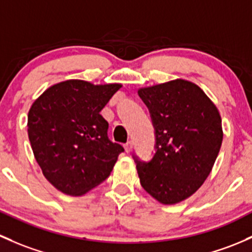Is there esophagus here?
I'll use <instances>...</instances> for the list:
<instances>
[{"label":"esophagus","instance_id":"obj_1","mask_svg":"<svg viewBox=\"0 0 252 252\" xmlns=\"http://www.w3.org/2000/svg\"><path fill=\"white\" fill-rule=\"evenodd\" d=\"M124 148H126V152L129 153L131 150H133V142L128 141L126 145H124Z\"/></svg>","mask_w":252,"mask_h":252}]
</instances>
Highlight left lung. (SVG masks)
Here are the masks:
<instances>
[{
    "mask_svg": "<svg viewBox=\"0 0 252 252\" xmlns=\"http://www.w3.org/2000/svg\"><path fill=\"white\" fill-rule=\"evenodd\" d=\"M155 128L152 159L133 156L140 184L165 205L182 202L210 174L221 148L219 110L197 84L185 79L139 89Z\"/></svg>",
    "mask_w": 252,
    "mask_h": 252,
    "instance_id": "1",
    "label": "left lung"
}]
</instances>
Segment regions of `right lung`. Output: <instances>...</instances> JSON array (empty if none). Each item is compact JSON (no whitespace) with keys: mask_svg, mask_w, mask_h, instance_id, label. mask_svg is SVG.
Here are the masks:
<instances>
[{"mask_svg":"<svg viewBox=\"0 0 252 252\" xmlns=\"http://www.w3.org/2000/svg\"><path fill=\"white\" fill-rule=\"evenodd\" d=\"M121 84L68 79L47 89L28 116V133L44 177L60 192L83 195L110 176L124 148L107 136L100 111Z\"/></svg>","mask_w":252,"mask_h":252,"instance_id":"add662e5","label":"right lung"}]
</instances>
